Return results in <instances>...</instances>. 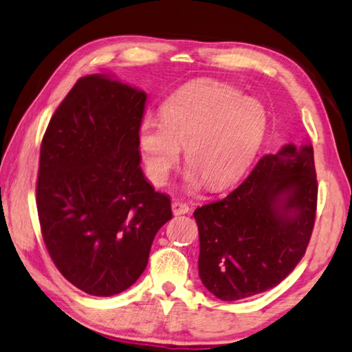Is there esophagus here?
<instances>
[{
  "mask_svg": "<svg viewBox=\"0 0 352 352\" xmlns=\"http://www.w3.org/2000/svg\"><path fill=\"white\" fill-rule=\"evenodd\" d=\"M189 211V205L188 204H185V202H182V200H174V202H172V213H174L175 216H180V214H186Z\"/></svg>",
  "mask_w": 352,
  "mask_h": 352,
  "instance_id": "34e87169",
  "label": "esophagus"
}]
</instances>
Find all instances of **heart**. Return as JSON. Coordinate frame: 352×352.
<instances>
[{
  "mask_svg": "<svg viewBox=\"0 0 352 352\" xmlns=\"http://www.w3.org/2000/svg\"><path fill=\"white\" fill-rule=\"evenodd\" d=\"M266 116L254 100L214 81L177 91L161 108V119L144 117L138 142L150 180L163 185L185 147V183L226 186L248 169L265 135Z\"/></svg>",
  "mask_w": 352,
  "mask_h": 352,
  "instance_id": "b5f03b06",
  "label": "heart"
}]
</instances>
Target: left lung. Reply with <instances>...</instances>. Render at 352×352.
I'll use <instances>...</instances> for the list:
<instances>
[{
    "label": "left lung",
    "instance_id": "obj_1",
    "mask_svg": "<svg viewBox=\"0 0 352 352\" xmlns=\"http://www.w3.org/2000/svg\"><path fill=\"white\" fill-rule=\"evenodd\" d=\"M316 197L314 147L287 144L228 196L194 211L205 288L238 300L278 285L305 254Z\"/></svg>",
    "mask_w": 352,
    "mask_h": 352
}]
</instances>
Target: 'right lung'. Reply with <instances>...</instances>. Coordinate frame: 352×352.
Returning a JSON list of instances; mask_svg holds the SVG:
<instances>
[{
    "label": "right lung",
    "mask_w": 352,
    "mask_h": 352,
    "mask_svg": "<svg viewBox=\"0 0 352 352\" xmlns=\"http://www.w3.org/2000/svg\"><path fill=\"white\" fill-rule=\"evenodd\" d=\"M146 92L114 75L81 78L43 135L37 211L48 254L92 296L125 292L146 270L170 199L141 169Z\"/></svg>",
    "instance_id": "obj_1"
}]
</instances>
